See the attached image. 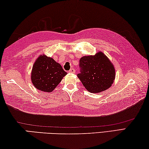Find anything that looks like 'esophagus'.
<instances>
[{"instance_id": "34e87169", "label": "esophagus", "mask_w": 149, "mask_h": 149, "mask_svg": "<svg viewBox=\"0 0 149 149\" xmlns=\"http://www.w3.org/2000/svg\"><path fill=\"white\" fill-rule=\"evenodd\" d=\"M69 72H70V73H74L75 72V69H70V70H69Z\"/></svg>"}]
</instances>
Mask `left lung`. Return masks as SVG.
I'll use <instances>...</instances> for the list:
<instances>
[{"label":"left lung","mask_w":149,"mask_h":149,"mask_svg":"<svg viewBox=\"0 0 149 149\" xmlns=\"http://www.w3.org/2000/svg\"><path fill=\"white\" fill-rule=\"evenodd\" d=\"M78 77L86 89L99 93L109 88L115 79L113 65L103 53L82 57L79 61Z\"/></svg>","instance_id":"8db88e82"}]
</instances>
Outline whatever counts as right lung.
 Segmentation results:
<instances>
[{
    "mask_svg": "<svg viewBox=\"0 0 149 149\" xmlns=\"http://www.w3.org/2000/svg\"><path fill=\"white\" fill-rule=\"evenodd\" d=\"M67 74L53 58L41 55L33 66L31 79L37 89L52 92Z\"/></svg>",
    "mask_w": 149,
    "mask_h": 149,
    "instance_id": "add662e5",
    "label": "right lung"
}]
</instances>
